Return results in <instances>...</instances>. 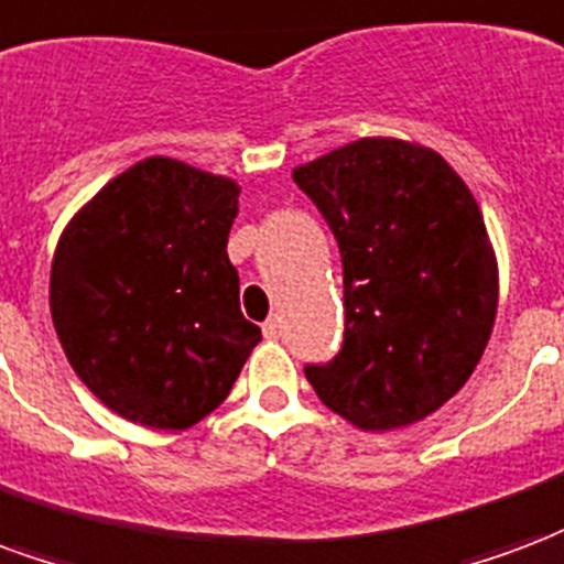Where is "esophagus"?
Returning a JSON list of instances; mask_svg holds the SVG:
<instances>
[{
	"instance_id": "obj_1",
	"label": "esophagus",
	"mask_w": 564,
	"mask_h": 564,
	"mask_svg": "<svg viewBox=\"0 0 564 564\" xmlns=\"http://www.w3.org/2000/svg\"><path fill=\"white\" fill-rule=\"evenodd\" d=\"M262 335L265 337H281V316L274 314L262 323Z\"/></svg>"
}]
</instances>
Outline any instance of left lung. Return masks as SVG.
Masks as SVG:
<instances>
[{
  "instance_id": "left-lung-1",
  "label": "left lung",
  "mask_w": 564,
  "mask_h": 564,
  "mask_svg": "<svg viewBox=\"0 0 564 564\" xmlns=\"http://www.w3.org/2000/svg\"><path fill=\"white\" fill-rule=\"evenodd\" d=\"M293 178L344 262V344L304 377L361 431L427 419L469 379L496 319V257L478 203L440 154L382 137Z\"/></svg>"
}]
</instances>
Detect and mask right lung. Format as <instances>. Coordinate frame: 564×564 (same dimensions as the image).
<instances>
[{
	"label": "right lung",
	"mask_w": 564,
	"mask_h": 564,
	"mask_svg": "<svg viewBox=\"0 0 564 564\" xmlns=\"http://www.w3.org/2000/svg\"><path fill=\"white\" fill-rule=\"evenodd\" d=\"M239 187L145 158L62 232L50 311L74 373L122 419L182 431L227 400L260 328L227 257Z\"/></svg>",
	"instance_id": "add662e5"
}]
</instances>
